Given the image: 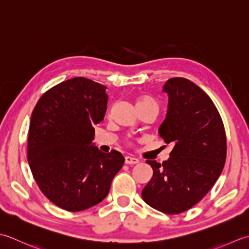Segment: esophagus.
<instances>
[{
  "label": "esophagus",
  "mask_w": 249,
  "mask_h": 249,
  "mask_svg": "<svg viewBox=\"0 0 249 249\" xmlns=\"http://www.w3.org/2000/svg\"><path fill=\"white\" fill-rule=\"evenodd\" d=\"M124 162H125V164H138L140 160L138 158H133V157L126 156L124 159Z\"/></svg>",
  "instance_id": "esophagus-1"
}]
</instances>
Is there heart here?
Here are the masks:
<instances>
[{
  "label": "heart",
  "instance_id": "heart-1",
  "mask_svg": "<svg viewBox=\"0 0 249 249\" xmlns=\"http://www.w3.org/2000/svg\"><path fill=\"white\" fill-rule=\"evenodd\" d=\"M148 103L156 104V102H155L153 99L147 98V96H144V98H140L138 100V103H136V106H140V105H143V104H148Z\"/></svg>",
  "mask_w": 249,
  "mask_h": 249
}]
</instances>
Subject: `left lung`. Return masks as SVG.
<instances>
[{
    "mask_svg": "<svg viewBox=\"0 0 249 249\" xmlns=\"http://www.w3.org/2000/svg\"><path fill=\"white\" fill-rule=\"evenodd\" d=\"M169 96L159 135L173 145L162 164L146 162L154 174L142 197L165 214H179L202 200L224 169L227 140L224 124L211 98L190 80L175 77L164 84Z\"/></svg>",
    "mask_w": 249,
    "mask_h": 249,
    "instance_id": "8db88e82",
    "label": "left lung"
}]
</instances>
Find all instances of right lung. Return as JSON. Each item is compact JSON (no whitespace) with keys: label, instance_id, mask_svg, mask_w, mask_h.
I'll return each mask as SVG.
<instances>
[{"label":"right lung","instance_id":"obj_1","mask_svg":"<svg viewBox=\"0 0 249 249\" xmlns=\"http://www.w3.org/2000/svg\"><path fill=\"white\" fill-rule=\"evenodd\" d=\"M107 101L105 86L75 77L49 89L33 109L30 169L40 191L60 209L80 212L99 204L124 163L119 151L104 154L92 143Z\"/></svg>","mask_w":249,"mask_h":249}]
</instances>
